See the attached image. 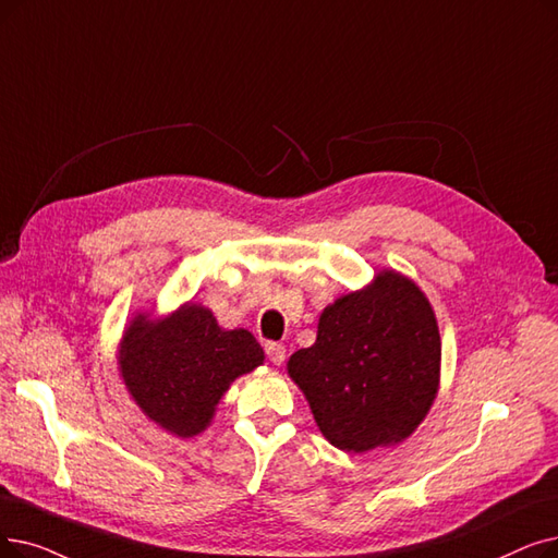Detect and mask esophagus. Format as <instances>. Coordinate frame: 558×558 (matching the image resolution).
Listing matches in <instances>:
<instances>
[{
	"mask_svg": "<svg viewBox=\"0 0 558 558\" xmlns=\"http://www.w3.org/2000/svg\"><path fill=\"white\" fill-rule=\"evenodd\" d=\"M264 351H266V357H269L274 365H282L284 362V347L278 344V342H266L264 344Z\"/></svg>",
	"mask_w": 558,
	"mask_h": 558,
	"instance_id": "34e87169",
	"label": "esophagus"
}]
</instances>
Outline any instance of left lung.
I'll use <instances>...</instances> for the list:
<instances>
[{"mask_svg":"<svg viewBox=\"0 0 558 558\" xmlns=\"http://www.w3.org/2000/svg\"><path fill=\"white\" fill-rule=\"evenodd\" d=\"M440 332L415 282L383 271L322 312L317 342L287 372L324 438L362 453L397 445L426 417L440 380Z\"/></svg>","mask_w":558,"mask_h":558,"instance_id":"obj_1","label":"left lung"}]
</instances>
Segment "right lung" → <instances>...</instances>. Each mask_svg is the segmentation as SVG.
<instances>
[{"label":"right lung","instance_id":"right-lung-1","mask_svg":"<svg viewBox=\"0 0 558 558\" xmlns=\"http://www.w3.org/2000/svg\"><path fill=\"white\" fill-rule=\"evenodd\" d=\"M262 362L264 351L248 330H223L207 307L191 303L163 322L136 317L120 342L130 395L180 438L198 435L230 383Z\"/></svg>","mask_w":558,"mask_h":558}]
</instances>
